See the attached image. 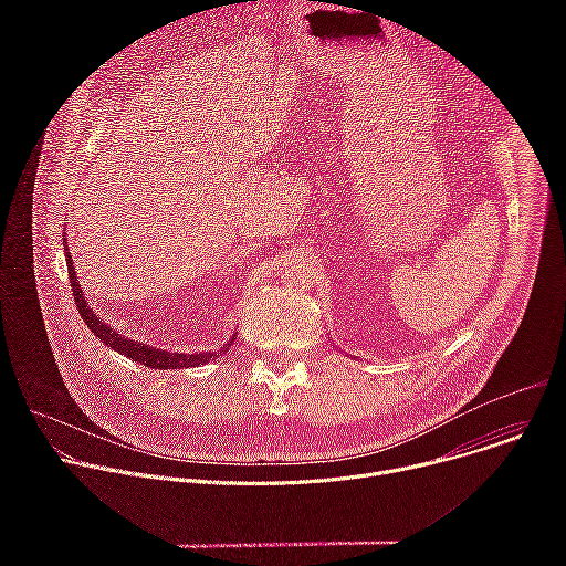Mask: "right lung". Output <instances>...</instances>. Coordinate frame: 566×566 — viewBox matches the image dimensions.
I'll list each match as a JSON object with an SVG mask.
<instances>
[{
	"label": "right lung",
	"mask_w": 566,
	"mask_h": 566,
	"mask_svg": "<svg viewBox=\"0 0 566 566\" xmlns=\"http://www.w3.org/2000/svg\"><path fill=\"white\" fill-rule=\"evenodd\" d=\"M64 244V251H66V241L62 239ZM66 266H69V284H71V291H73V300H75V306L80 311V315H83V319L87 322V327L105 343L109 345L114 352L118 354H125L127 358H132L134 363H140L145 367H151V369H181V367H199V365H206L210 360H214L221 352H208V354H170V352H160L156 347H147V345H140V343H134L116 332H112L105 322L96 315V311H92L87 306V300L83 297V291H80V284L75 280V271H73V262H71V255L66 253ZM232 343V340H230ZM230 343L221 349H228Z\"/></svg>",
	"instance_id": "1"
}]
</instances>
